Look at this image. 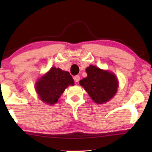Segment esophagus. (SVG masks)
Masks as SVG:
<instances>
[{
  "mask_svg": "<svg viewBox=\"0 0 152 152\" xmlns=\"http://www.w3.org/2000/svg\"><path fill=\"white\" fill-rule=\"evenodd\" d=\"M73 79H74L75 82L77 83V82H79V81L80 80V77L79 75H75V77H73Z\"/></svg>",
  "mask_w": 152,
  "mask_h": 152,
  "instance_id": "esophagus-1",
  "label": "esophagus"
}]
</instances>
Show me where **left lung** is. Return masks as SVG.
<instances>
[{
	"instance_id": "1",
	"label": "left lung",
	"mask_w": 152,
	"mask_h": 152,
	"mask_svg": "<svg viewBox=\"0 0 152 152\" xmlns=\"http://www.w3.org/2000/svg\"><path fill=\"white\" fill-rule=\"evenodd\" d=\"M86 72L87 77L80 81V84L93 102L101 104L109 101L115 95L118 81L115 74L92 65L86 68Z\"/></svg>"
}]
</instances>
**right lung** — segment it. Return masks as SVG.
I'll return each instance as SVG.
<instances>
[{
	"mask_svg": "<svg viewBox=\"0 0 152 152\" xmlns=\"http://www.w3.org/2000/svg\"><path fill=\"white\" fill-rule=\"evenodd\" d=\"M70 85L73 86L74 80L69 72L53 67L37 81L35 88L41 101L53 105Z\"/></svg>",
	"mask_w": 152,
	"mask_h": 152,
	"instance_id": "obj_1",
	"label": "right lung"
}]
</instances>
